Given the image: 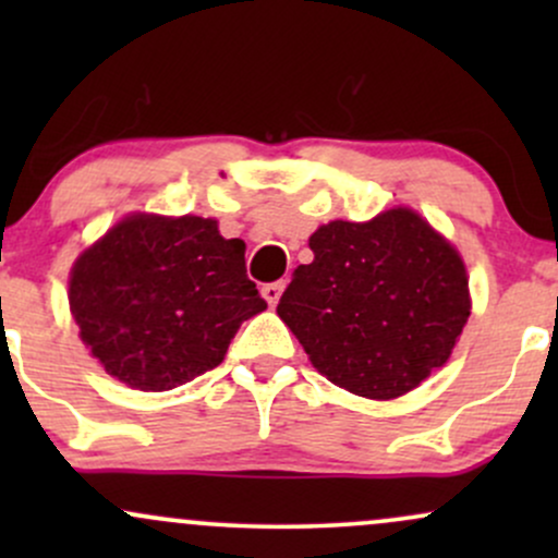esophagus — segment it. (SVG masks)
I'll return each instance as SVG.
<instances>
[{"label":"esophagus","instance_id":"1","mask_svg":"<svg viewBox=\"0 0 558 558\" xmlns=\"http://www.w3.org/2000/svg\"><path fill=\"white\" fill-rule=\"evenodd\" d=\"M283 288H286L283 280H278V283H267V286H262V296H265L267 304L275 306L278 304L280 293H283Z\"/></svg>","mask_w":558,"mask_h":558}]
</instances>
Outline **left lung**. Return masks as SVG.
<instances>
[{
	"label": "left lung",
	"mask_w": 558,
	"mask_h": 558,
	"mask_svg": "<svg viewBox=\"0 0 558 558\" xmlns=\"http://www.w3.org/2000/svg\"><path fill=\"white\" fill-rule=\"evenodd\" d=\"M278 315L317 373L364 399H399L451 356L470 317L457 248L414 209L332 220L310 239Z\"/></svg>",
	"instance_id": "obj_1"
}]
</instances>
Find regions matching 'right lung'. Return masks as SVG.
<instances>
[{
    "instance_id": "right-lung-1",
    "label": "right lung",
    "mask_w": 558,
    "mask_h": 558,
    "mask_svg": "<svg viewBox=\"0 0 558 558\" xmlns=\"http://www.w3.org/2000/svg\"><path fill=\"white\" fill-rule=\"evenodd\" d=\"M243 252L209 217H125L70 272L81 341L138 390H172L215 369L243 319L267 310Z\"/></svg>"
}]
</instances>
